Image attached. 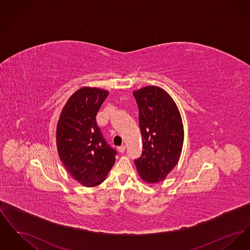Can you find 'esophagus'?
Here are the masks:
<instances>
[{"label": "esophagus", "instance_id": "esophagus-1", "mask_svg": "<svg viewBox=\"0 0 250 250\" xmlns=\"http://www.w3.org/2000/svg\"><path fill=\"white\" fill-rule=\"evenodd\" d=\"M118 151H119L120 153H124L125 151V145H121V146L118 147Z\"/></svg>", "mask_w": 250, "mask_h": 250}]
</instances>
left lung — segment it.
Segmentation results:
<instances>
[{
  "label": "left lung",
  "instance_id": "8db88e82",
  "mask_svg": "<svg viewBox=\"0 0 250 250\" xmlns=\"http://www.w3.org/2000/svg\"><path fill=\"white\" fill-rule=\"evenodd\" d=\"M133 95L139 107L143 144L136 167L144 182L159 183L178 163L184 143L182 117L174 100L160 87L146 86Z\"/></svg>",
  "mask_w": 250,
  "mask_h": 250
}]
</instances>
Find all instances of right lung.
<instances>
[{"instance_id":"obj_1","label":"right lung","mask_w":250,"mask_h":250,"mask_svg":"<svg viewBox=\"0 0 250 250\" xmlns=\"http://www.w3.org/2000/svg\"><path fill=\"white\" fill-rule=\"evenodd\" d=\"M108 92L83 87L69 97L60 114L56 145L60 159L84 187L100 185L115 162L116 151L103 138L95 116Z\"/></svg>"}]
</instances>
